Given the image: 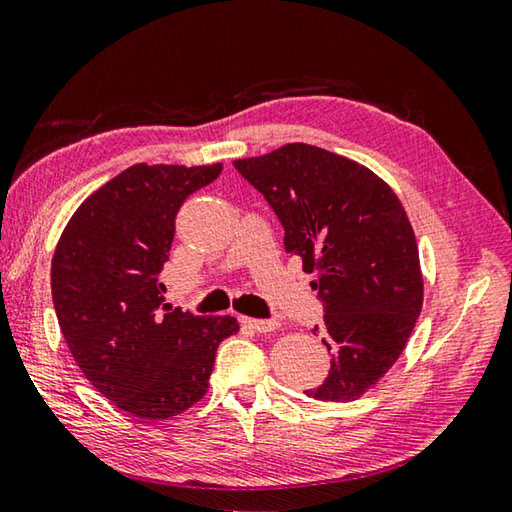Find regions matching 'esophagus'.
Instances as JSON below:
<instances>
[{"instance_id":"34e87169","label":"esophagus","mask_w":512,"mask_h":512,"mask_svg":"<svg viewBox=\"0 0 512 512\" xmlns=\"http://www.w3.org/2000/svg\"><path fill=\"white\" fill-rule=\"evenodd\" d=\"M241 324L257 333H271L280 327V322L277 320H255V318H241Z\"/></svg>"}]
</instances>
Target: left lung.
<instances>
[{
	"label": "left lung",
	"mask_w": 512,
	"mask_h": 512,
	"mask_svg": "<svg viewBox=\"0 0 512 512\" xmlns=\"http://www.w3.org/2000/svg\"><path fill=\"white\" fill-rule=\"evenodd\" d=\"M284 226L286 253L315 273L327 380L306 394L349 403L401 356L423 306V273L401 199L369 167L306 143L235 161ZM318 331V327H315Z\"/></svg>",
	"instance_id": "left-lung-1"
}]
</instances>
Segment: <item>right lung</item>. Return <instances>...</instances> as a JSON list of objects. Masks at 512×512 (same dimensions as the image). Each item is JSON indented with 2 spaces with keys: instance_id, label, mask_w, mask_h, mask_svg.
<instances>
[{
  "instance_id": "obj_1",
  "label": "right lung",
  "mask_w": 512,
  "mask_h": 512,
  "mask_svg": "<svg viewBox=\"0 0 512 512\" xmlns=\"http://www.w3.org/2000/svg\"><path fill=\"white\" fill-rule=\"evenodd\" d=\"M212 165L136 163L73 212L55 246L51 293L73 360L120 410L161 421L208 392L215 353L239 324L163 304L183 201L221 174Z\"/></svg>"
}]
</instances>
